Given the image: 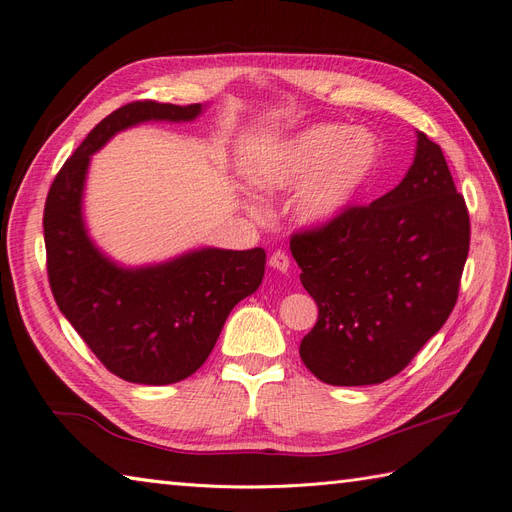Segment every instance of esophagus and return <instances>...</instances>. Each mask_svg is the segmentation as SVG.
I'll return each mask as SVG.
<instances>
[{"mask_svg": "<svg viewBox=\"0 0 512 512\" xmlns=\"http://www.w3.org/2000/svg\"><path fill=\"white\" fill-rule=\"evenodd\" d=\"M269 267H273V269H277V271H282V273H288V269H290V258H288V254L286 252H273L271 254V258H269Z\"/></svg>", "mask_w": 512, "mask_h": 512, "instance_id": "34e87169", "label": "esophagus"}]
</instances>
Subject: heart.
<instances>
[{"label":"heart","mask_w":512,"mask_h":512,"mask_svg":"<svg viewBox=\"0 0 512 512\" xmlns=\"http://www.w3.org/2000/svg\"><path fill=\"white\" fill-rule=\"evenodd\" d=\"M378 162L374 138L335 123L305 128L277 145L252 170V185L282 194L299 184L290 213L301 226L322 228L344 215Z\"/></svg>","instance_id":"b5f03b06"}]
</instances>
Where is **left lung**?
<instances>
[{"label":"left lung","mask_w":512,"mask_h":512,"mask_svg":"<svg viewBox=\"0 0 512 512\" xmlns=\"http://www.w3.org/2000/svg\"><path fill=\"white\" fill-rule=\"evenodd\" d=\"M468 250L466 200L440 145L416 132L397 188L290 239L318 305L299 348L305 367L333 386L397 376L451 316Z\"/></svg>","instance_id":"1"}]
</instances>
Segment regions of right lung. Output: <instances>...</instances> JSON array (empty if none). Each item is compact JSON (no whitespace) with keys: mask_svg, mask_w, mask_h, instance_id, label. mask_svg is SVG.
Wrapping results in <instances>:
<instances>
[{"mask_svg":"<svg viewBox=\"0 0 512 512\" xmlns=\"http://www.w3.org/2000/svg\"><path fill=\"white\" fill-rule=\"evenodd\" d=\"M203 104L132 102L104 117L57 173L44 205L46 269L61 314L102 365L134 384H173L207 361L224 322L265 275L262 247H200L158 265L123 267L91 241L83 192L91 156L147 121H194Z\"/></svg>","mask_w":512,"mask_h":512,"instance_id":"1","label":"right lung"}]
</instances>
